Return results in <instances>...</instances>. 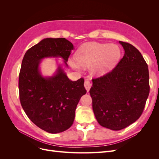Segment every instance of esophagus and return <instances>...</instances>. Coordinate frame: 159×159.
<instances>
[{
	"mask_svg": "<svg viewBox=\"0 0 159 159\" xmlns=\"http://www.w3.org/2000/svg\"><path fill=\"white\" fill-rule=\"evenodd\" d=\"M84 86L88 91L90 89L91 87V84L90 83V81L89 80H85L84 81Z\"/></svg>",
	"mask_w": 159,
	"mask_h": 159,
	"instance_id": "obj_1",
	"label": "esophagus"
}]
</instances>
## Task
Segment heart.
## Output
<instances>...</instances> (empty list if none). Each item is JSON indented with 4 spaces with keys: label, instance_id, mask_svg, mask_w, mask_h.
I'll list each match as a JSON object with an SVG mask.
<instances>
[{
    "label": "heart",
    "instance_id": "obj_1",
    "mask_svg": "<svg viewBox=\"0 0 159 159\" xmlns=\"http://www.w3.org/2000/svg\"><path fill=\"white\" fill-rule=\"evenodd\" d=\"M121 56V50L114 44L102 43H87L81 46L77 52L75 59L78 62L70 60V64L76 70L91 68V72L95 75L106 74L117 63Z\"/></svg>",
    "mask_w": 159,
    "mask_h": 159
}]
</instances>
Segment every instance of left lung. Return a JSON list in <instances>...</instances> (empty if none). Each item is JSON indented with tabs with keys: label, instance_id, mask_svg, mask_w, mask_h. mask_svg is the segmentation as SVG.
I'll return each mask as SVG.
<instances>
[{
	"label": "left lung",
	"instance_id": "8db88e82",
	"mask_svg": "<svg viewBox=\"0 0 159 159\" xmlns=\"http://www.w3.org/2000/svg\"><path fill=\"white\" fill-rule=\"evenodd\" d=\"M119 43L125 50L123 58L111 71L92 79L89 90L98 122L114 131L141 117L150 91L148 66L141 52L129 43Z\"/></svg>",
	"mask_w": 159,
	"mask_h": 159
}]
</instances>
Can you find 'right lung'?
I'll list each match as a JSON object with an SVG mask.
<instances>
[{
	"instance_id": "obj_1",
	"label": "right lung",
	"mask_w": 159,
	"mask_h": 159,
	"mask_svg": "<svg viewBox=\"0 0 159 159\" xmlns=\"http://www.w3.org/2000/svg\"><path fill=\"white\" fill-rule=\"evenodd\" d=\"M73 49L66 38H45L28 49L22 61L18 80L21 105L31 121L48 133L63 132L72 125L77 105L87 91L84 78L71 81L60 66L56 75L44 78L39 71L40 61L59 56L67 66Z\"/></svg>"
}]
</instances>
